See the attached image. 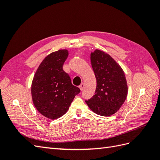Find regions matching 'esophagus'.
<instances>
[{
  "mask_svg": "<svg viewBox=\"0 0 160 160\" xmlns=\"http://www.w3.org/2000/svg\"><path fill=\"white\" fill-rule=\"evenodd\" d=\"M85 88V84L83 83H82L80 85H79V88H80V89L82 91L83 89V88Z\"/></svg>",
  "mask_w": 160,
  "mask_h": 160,
  "instance_id": "34e87169",
  "label": "esophagus"
}]
</instances>
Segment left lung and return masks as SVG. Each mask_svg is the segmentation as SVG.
<instances>
[{
  "instance_id": "1",
  "label": "left lung",
  "mask_w": 160,
  "mask_h": 160,
  "mask_svg": "<svg viewBox=\"0 0 160 160\" xmlns=\"http://www.w3.org/2000/svg\"><path fill=\"white\" fill-rule=\"evenodd\" d=\"M91 62L97 87L95 95L85 102L96 114L110 116L117 112L127 98L124 72L109 55L98 49L91 53Z\"/></svg>"
}]
</instances>
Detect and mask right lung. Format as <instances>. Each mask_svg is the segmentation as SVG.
I'll list each match as a JSON object with an SVG mask.
<instances>
[{
	"label": "right lung",
	"mask_w": 160,
	"mask_h": 160,
	"mask_svg": "<svg viewBox=\"0 0 160 160\" xmlns=\"http://www.w3.org/2000/svg\"><path fill=\"white\" fill-rule=\"evenodd\" d=\"M69 52L66 49L53 52L41 62L34 75L31 94L34 105L45 117L55 119L68 111L80 89L72 84L62 69Z\"/></svg>",
	"instance_id": "right-lung-1"
}]
</instances>
